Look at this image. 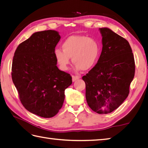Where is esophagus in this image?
Returning a JSON list of instances; mask_svg holds the SVG:
<instances>
[{
    "instance_id": "34e87169",
    "label": "esophagus",
    "mask_w": 148,
    "mask_h": 148,
    "mask_svg": "<svg viewBox=\"0 0 148 148\" xmlns=\"http://www.w3.org/2000/svg\"><path fill=\"white\" fill-rule=\"evenodd\" d=\"M72 82H74L75 81H76L77 79H79V76H73V75H72Z\"/></svg>"
}]
</instances>
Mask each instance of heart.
Returning <instances> with one entry per match:
<instances>
[{
	"instance_id": "1",
	"label": "heart",
	"mask_w": 148,
	"mask_h": 148,
	"mask_svg": "<svg viewBox=\"0 0 148 148\" xmlns=\"http://www.w3.org/2000/svg\"><path fill=\"white\" fill-rule=\"evenodd\" d=\"M62 47L63 50L55 49L54 56L62 71L67 70L71 58L76 71H88L96 65L101 52V45L96 39L83 35L68 37Z\"/></svg>"
}]
</instances>
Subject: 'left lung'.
Segmentation results:
<instances>
[{
	"instance_id": "obj_1",
	"label": "left lung",
	"mask_w": 148,
	"mask_h": 148,
	"mask_svg": "<svg viewBox=\"0 0 148 148\" xmlns=\"http://www.w3.org/2000/svg\"><path fill=\"white\" fill-rule=\"evenodd\" d=\"M99 30L102 51L97 64L82 79L90 108L97 114H107L128 96L135 66L132 48L126 39L108 27Z\"/></svg>"
}]
</instances>
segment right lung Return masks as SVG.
<instances>
[{"label":"right lung","mask_w":148,"mask_h":148,"mask_svg":"<svg viewBox=\"0 0 148 148\" xmlns=\"http://www.w3.org/2000/svg\"><path fill=\"white\" fill-rule=\"evenodd\" d=\"M61 36L54 30L38 31L20 43L14 52L11 76L24 108L44 118L62 107L71 75L59 70L54 56Z\"/></svg>","instance_id":"1"}]
</instances>
